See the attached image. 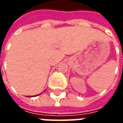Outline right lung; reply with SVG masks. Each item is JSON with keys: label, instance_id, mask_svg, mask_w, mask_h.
I'll return each mask as SVG.
<instances>
[{"label": "right lung", "instance_id": "right-lung-1", "mask_svg": "<svg viewBox=\"0 0 123 123\" xmlns=\"http://www.w3.org/2000/svg\"><path fill=\"white\" fill-rule=\"evenodd\" d=\"M41 93H39V94H38V95H33V96H32V97H35V96H37V95H40ZM27 97H31V96H27Z\"/></svg>", "mask_w": 123, "mask_h": 123}]
</instances>
